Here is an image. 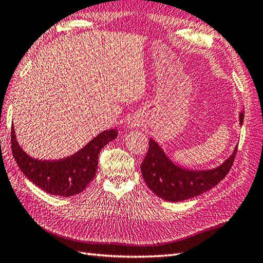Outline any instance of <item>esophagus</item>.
<instances>
[{"label":"esophagus","mask_w":263,"mask_h":263,"mask_svg":"<svg viewBox=\"0 0 263 263\" xmlns=\"http://www.w3.org/2000/svg\"><path fill=\"white\" fill-rule=\"evenodd\" d=\"M141 125H142V122H141V120L137 117H133L127 121V127H130V129H134V127H138Z\"/></svg>","instance_id":"esophagus-1"}]
</instances>
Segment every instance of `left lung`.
<instances>
[{
    "instance_id": "obj_1",
    "label": "left lung",
    "mask_w": 263,
    "mask_h": 263,
    "mask_svg": "<svg viewBox=\"0 0 263 263\" xmlns=\"http://www.w3.org/2000/svg\"><path fill=\"white\" fill-rule=\"evenodd\" d=\"M245 113L239 116L243 123ZM238 151L235 145L232 154L223 163L210 170H187L174 164L162 147L153 139L149 141V150L141 164V172L149 189L161 199L180 202L211 190L230 171Z\"/></svg>"
}]
</instances>
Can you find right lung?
I'll return each mask as SVG.
<instances>
[{
    "mask_svg": "<svg viewBox=\"0 0 263 263\" xmlns=\"http://www.w3.org/2000/svg\"><path fill=\"white\" fill-rule=\"evenodd\" d=\"M117 136L116 129L105 130L70 157L39 160L22 150L12 125V153L18 167L31 182L52 196L66 198L82 192L96 177L100 151Z\"/></svg>",
    "mask_w": 263,
    "mask_h": 263,
    "instance_id": "1",
    "label": "right lung"
}]
</instances>
